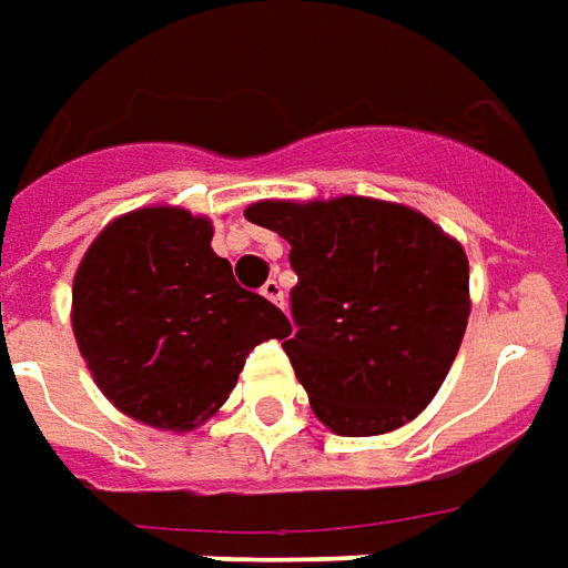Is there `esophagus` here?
Wrapping results in <instances>:
<instances>
[{"label":"esophagus","mask_w":568,"mask_h":568,"mask_svg":"<svg viewBox=\"0 0 568 568\" xmlns=\"http://www.w3.org/2000/svg\"><path fill=\"white\" fill-rule=\"evenodd\" d=\"M262 296H265V300H272L275 306H284V284L275 281V277H272V281H265V284H262Z\"/></svg>","instance_id":"1"}]
</instances>
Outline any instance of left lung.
<instances>
[{"instance_id": "8db88e82", "label": "left lung", "mask_w": 568, "mask_h": 568, "mask_svg": "<svg viewBox=\"0 0 568 568\" xmlns=\"http://www.w3.org/2000/svg\"><path fill=\"white\" fill-rule=\"evenodd\" d=\"M291 244L293 336L312 410L339 436H381L439 393L470 315L464 246L429 219L371 197L253 203Z\"/></svg>"}]
</instances>
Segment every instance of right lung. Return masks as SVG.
<instances>
[{
  "instance_id": "obj_1",
  "label": "right lung",
  "mask_w": 568,
  "mask_h": 568,
  "mask_svg": "<svg viewBox=\"0 0 568 568\" xmlns=\"http://www.w3.org/2000/svg\"><path fill=\"white\" fill-rule=\"evenodd\" d=\"M213 225L148 206L113 219L73 277V334L98 389L160 429H191L229 398L250 352L291 322L213 253Z\"/></svg>"
}]
</instances>
